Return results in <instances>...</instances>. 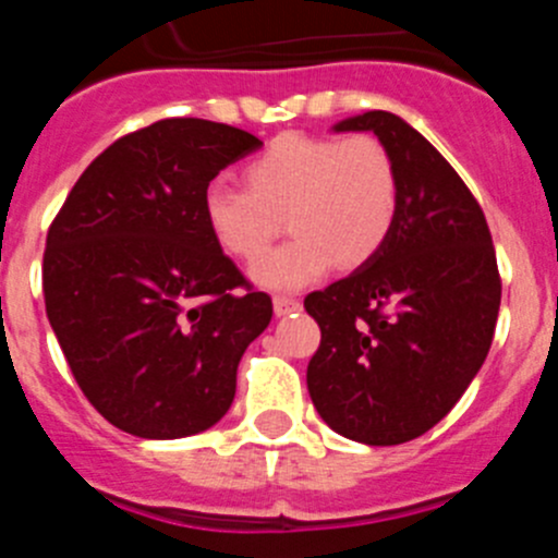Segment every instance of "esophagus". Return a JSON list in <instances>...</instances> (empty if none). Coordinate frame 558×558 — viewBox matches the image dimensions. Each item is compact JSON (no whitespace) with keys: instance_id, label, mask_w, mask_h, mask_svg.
I'll list each match as a JSON object with an SVG mask.
<instances>
[{"instance_id":"34e87169","label":"esophagus","mask_w":558,"mask_h":558,"mask_svg":"<svg viewBox=\"0 0 558 558\" xmlns=\"http://www.w3.org/2000/svg\"><path fill=\"white\" fill-rule=\"evenodd\" d=\"M295 310H302V302L293 299V295H274V313L282 318V315L295 313Z\"/></svg>"}]
</instances>
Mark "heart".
<instances>
[{
	"label": "heart",
	"mask_w": 558,
	"mask_h": 558,
	"mask_svg": "<svg viewBox=\"0 0 558 558\" xmlns=\"http://www.w3.org/2000/svg\"><path fill=\"white\" fill-rule=\"evenodd\" d=\"M243 186H206L204 223L226 256L251 263L279 234L284 218L293 236L251 268L270 290L304 288L335 263L366 265L391 236L399 209L391 153L366 133L347 140L276 136L243 167Z\"/></svg>",
	"instance_id": "heart-1"
}]
</instances>
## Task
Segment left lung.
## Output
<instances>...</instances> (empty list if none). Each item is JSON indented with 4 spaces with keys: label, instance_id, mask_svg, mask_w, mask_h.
<instances>
[{
    "label": "left lung",
    "instance_id": "8db88e82",
    "mask_svg": "<svg viewBox=\"0 0 558 558\" xmlns=\"http://www.w3.org/2000/svg\"><path fill=\"white\" fill-rule=\"evenodd\" d=\"M335 131H372L386 145L399 209L374 259L304 299L322 327L307 388L340 436L405 445L452 411L489 354L502 290L495 245L470 186L397 113H357Z\"/></svg>",
    "mask_w": 558,
    "mask_h": 558
}]
</instances>
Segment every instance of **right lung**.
<instances>
[{
  "instance_id": "right-lung-1",
  "label": "right lung",
  "mask_w": 558,
  "mask_h": 558,
  "mask_svg": "<svg viewBox=\"0 0 558 558\" xmlns=\"http://www.w3.org/2000/svg\"><path fill=\"white\" fill-rule=\"evenodd\" d=\"M263 142L172 117L128 133L83 170L47 231L44 304L69 368L113 427L184 438L226 416L236 366L270 324L204 223V190Z\"/></svg>"
}]
</instances>
